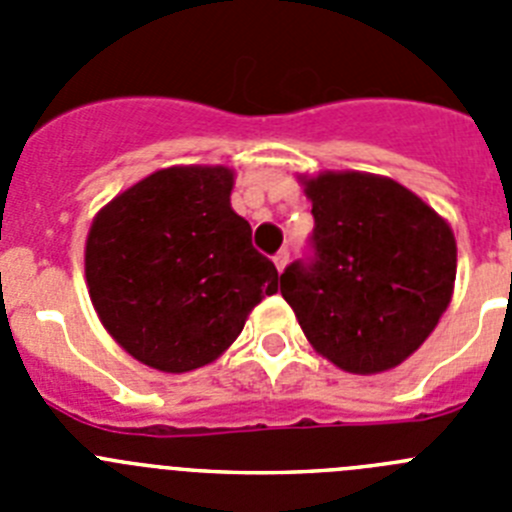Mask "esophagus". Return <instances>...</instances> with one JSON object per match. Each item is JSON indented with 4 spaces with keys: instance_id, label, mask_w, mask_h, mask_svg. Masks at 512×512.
<instances>
[{
    "instance_id": "34e87169",
    "label": "esophagus",
    "mask_w": 512,
    "mask_h": 512,
    "mask_svg": "<svg viewBox=\"0 0 512 512\" xmlns=\"http://www.w3.org/2000/svg\"><path fill=\"white\" fill-rule=\"evenodd\" d=\"M287 264H289V251H287V248H282V251L274 256V266H277L279 271H284V266H287Z\"/></svg>"
}]
</instances>
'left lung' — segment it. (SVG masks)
Masks as SVG:
<instances>
[{"label":"left lung","mask_w":512,"mask_h":512,"mask_svg":"<svg viewBox=\"0 0 512 512\" xmlns=\"http://www.w3.org/2000/svg\"><path fill=\"white\" fill-rule=\"evenodd\" d=\"M307 259L279 277L302 333L351 374L395 369L433 333L451 302L456 241L449 223L387 176L325 171L305 179Z\"/></svg>","instance_id":"1"}]
</instances>
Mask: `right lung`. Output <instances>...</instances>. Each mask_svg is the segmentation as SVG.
<instances>
[{"label": "right lung", "instance_id": "right-lung-1", "mask_svg": "<svg viewBox=\"0 0 512 512\" xmlns=\"http://www.w3.org/2000/svg\"><path fill=\"white\" fill-rule=\"evenodd\" d=\"M233 171L171 166L97 212L87 287L99 320L133 359L182 374L238 338L248 312L277 292V266L230 207Z\"/></svg>", "mask_w": 512, "mask_h": 512}]
</instances>
